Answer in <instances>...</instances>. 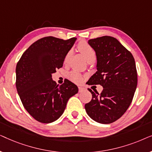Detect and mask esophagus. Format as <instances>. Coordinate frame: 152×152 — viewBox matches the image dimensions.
I'll use <instances>...</instances> for the list:
<instances>
[{
    "label": "esophagus",
    "instance_id": "34e87169",
    "mask_svg": "<svg viewBox=\"0 0 152 152\" xmlns=\"http://www.w3.org/2000/svg\"><path fill=\"white\" fill-rule=\"evenodd\" d=\"M83 90H84V88H82V87H79V92H80V93H81V92H82V91H83Z\"/></svg>",
    "mask_w": 152,
    "mask_h": 152
}]
</instances>
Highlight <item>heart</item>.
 <instances>
[{
    "mask_svg": "<svg viewBox=\"0 0 152 152\" xmlns=\"http://www.w3.org/2000/svg\"><path fill=\"white\" fill-rule=\"evenodd\" d=\"M77 50L80 53L85 57L86 61L88 63L93 62L95 59V52L94 49L88 43H87L85 41H82L79 43L77 45ZM72 55V52L69 51L66 54L65 58H64V64H67L68 60H69L70 56ZM69 77L72 82L78 83L80 82L82 80V76L76 71H72L69 74Z\"/></svg>",
    "mask_w": 152,
    "mask_h": 152,
    "instance_id": "heart-1",
    "label": "heart"
}]
</instances>
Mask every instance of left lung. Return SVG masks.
<instances>
[{
    "label": "left lung",
    "instance_id": "left-lung-1",
    "mask_svg": "<svg viewBox=\"0 0 152 152\" xmlns=\"http://www.w3.org/2000/svg\"><path fill=\"white\" fill-rule=\"evenodd\" d=\"M97 57V71L89 79L88 85L100 84V94L88 88L92 94L85 104L89 117L101 124L119 119L132 103L137 87V70L132 54L117 39L104 36L88 40Z\"/></svg>",
    "mask_w": 152,
    "mask_h": 152
}]
</instances>
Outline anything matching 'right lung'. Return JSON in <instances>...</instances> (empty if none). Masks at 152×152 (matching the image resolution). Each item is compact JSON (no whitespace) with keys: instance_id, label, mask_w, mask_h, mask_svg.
I'll return each mask as SVG.
<instances>
[{"instance_id":"1","label":"right lung","mask_w":152,"mask_h":152,"mask_svg":"<svg viewBox=\"0 0 152 152\" xmlns=\"http://www.w3.org/2000/svg\"><path fill=\"white\" fill-rule=\"evenodd\" d=\"M77 38L68 40L46 37L25 51L16 68V86L23 105L37 121L50 123L63 114L70 97L78 93L75 84L66 80L57 84L52 74L63 66L66 54Z\"/></svg>"}]
</instances>
